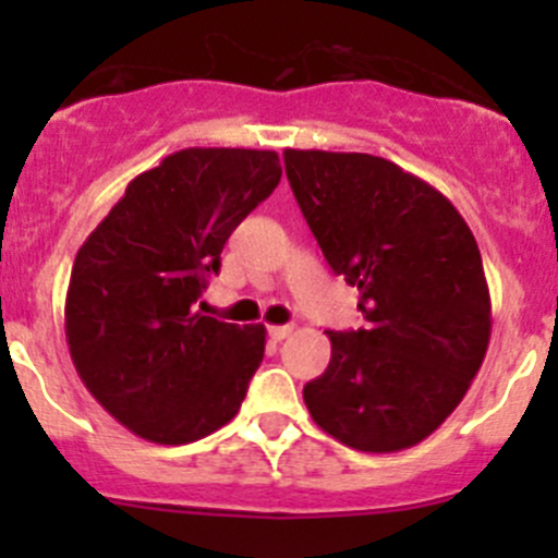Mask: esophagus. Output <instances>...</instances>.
I'll return each instance as SVG.
<instances>
[{"label": "esophagus", "mask_w": 558, "mask_h": 558, "mask_svg": "<svg viewBox=\"0 0 558 558\" xmlns=\"http://www.w3.org/2000/svg\"><path fill=\"white\" fill-rule=\"evenodd\" d=\"M269 337H272L275 342H280V340H286V337L291 335V331H294V326H289V324H283V326H269Z\"/></svg>", "instance_id": "obj_1"}]
</instances>
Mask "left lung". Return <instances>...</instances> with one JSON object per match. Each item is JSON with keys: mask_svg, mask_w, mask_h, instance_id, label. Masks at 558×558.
I'll return each instance as SVG.
<instances>
[{"mask_svg": "<svg viewBox=\"0 0 558 558\" xmlns=\"http://www.w3.org/2000/svg\"><path fill=\"white\" fill-rule=\"evenodd\" d=\"M300 210L335 275L362 291L367 329L326 331L329 367L302 391L342 446L393 453L464 399L492 337L481 251L459 210L369 154L283 150Z\"/></svg>", "mask_w": 558, "mask_h": 558, "instance_id": "8db88e82", "label": "left lung"}]
</instances>
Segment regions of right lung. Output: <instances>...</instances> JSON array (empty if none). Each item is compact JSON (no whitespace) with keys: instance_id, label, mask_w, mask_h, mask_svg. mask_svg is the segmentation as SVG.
Instances as JSON below:
<instances>
[{"instance_id":"obj_1","label":"right lung","mask_w":558,"mask_h":558,"mask_svg":"<svg viewBox=\"0 0 558 558\" xmlns=\"http://www.w3.org/2000/svg\"><path fill=\"white\" fill-rule=\"evenodd\" d=\"M280 174L275 150H178L137 174L77 251L64 305L72 364L137 437L185 446L238 415L267 329L210 318L196 302Z\"/></svg>"}]
</instances>
